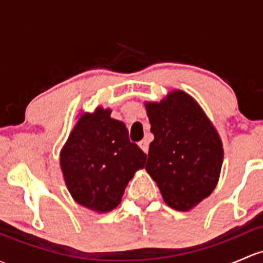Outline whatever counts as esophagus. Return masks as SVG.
<instances>
[{"label":"esophagus","instance_id":"1","mask_svg":"<svg viewBox=\"0 0 263 263\" xmlns=\"http://www.w3.org/2000/svg\"><path fill=\"white\" fill-rule=\"evenodd\" d=\"M139 146L141 147V150L143 151L145 154L148 153V141L147 140H141L139 142Z\"/></svg>","mask_w":263,"mask_h":263}]
</instances>
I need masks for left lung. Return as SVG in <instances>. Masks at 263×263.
I'll list each match as a JSON object with an SVG mask.
<instances>
[{"label": "left lung", "mask_w": 263, "mask_h": 263, "mask_svg": "<svg viewBox=\"0 0 263 263\" xmlns=\"http://www.w3.org/2000/svg\"><path fill=\"white\" fill-rule=\"evenodd\" d=\"M145 106L155 136L146 170L168 206L190 211L217 186L223 162L219 135L197 101L182 90Z\"/></svg>", "instance_id": "left-lung-1"}]
</instances>
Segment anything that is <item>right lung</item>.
I'll return each mask as SVG.
<instances>
[{"label": "right lung", "instance_id": "1", "mask_svg": "<svg viewBox=\"0 0 263 263\" xmlns=\"http://www.w3.org/2000/svg\"><path fill=\"white\" fill-rule=\"evenodd\" d=\"M146 154L131 142L123 122L98 107L84 113L60 153V167L74 200L106 213L121 203L128 181L145 166Z\"/></svg>", "mask_w": 263, "mask_h": 263}]
</instances>
